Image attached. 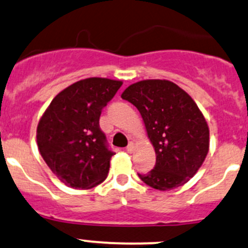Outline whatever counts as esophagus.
Returning a JSON list of instances; mask_svg holds the SVG:
<instances>
[{
    "label": "esophagus",
    "instance_id": "1",
    "mask_svg": "<svg viewBox=\"0 0 248 248\" xmlns=\"http://www.w3.org/2000/svg\"><path fill=\"white\" fill-rule=\"evenodd\" d=\"M134 148H135L134 144H133V142H129L128 146H127V152L133 153V152H134Z\"/></svg>",
    "mask_w": 248,
    "mask_h": 248
}]
</instances>
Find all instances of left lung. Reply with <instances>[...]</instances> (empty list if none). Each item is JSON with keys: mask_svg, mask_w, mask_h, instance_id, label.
<instances>
[{"mask_svg": "<svg viewBox=\"0 0 248 248\" xmlns=\"http://www.w3.org/2000/svg\"><path fill=\"white\" fill-rule=\"evenodd\" d=\"M121 97L141 114L155 151V165L140 179L166 191L195 176L209 151V128L195 101L170 80L146 79L129 85Z\"/></svg>", "mask_w": 248, "mask_h": 248, "instance_id": "1", "label": "left lung"}]
</instances>
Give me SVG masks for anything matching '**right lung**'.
<instances>
[{
  "mask_svg": "<svg viewBox=\"0 0 248 248\" xmlns=\"http://www.w3.org/2000/svg\"><path fill=\"white\" fill-rule=\"evenodd\" d=\"M121 80H78L49 103L36 128L39 152L65 186L87 190L107 178L114 155L100 128V116Z\"/></svg>",
  "mask_w": 248,
  "mask_h": 248,
  "instance_id": "right-lung-1",
  "label": "right lung"
}]
</instances>
